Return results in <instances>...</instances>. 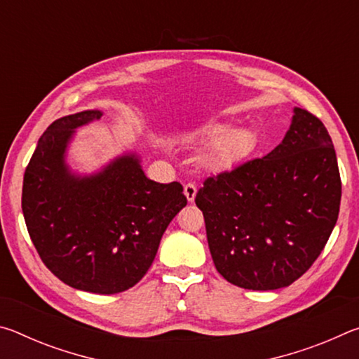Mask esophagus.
I'll return each mask as SVG.
<instances>
[{"instance_id": "34e87169", "label": "esophagus", "mask_w": 359, "mask_h": 359, "mask_svg": "<svg viewBox=\"0 0 359 359\" xmlns=\"http://www.w3.org/2000/svg\"><path fill=\"white\" fill-rule=\"evenodd\" d=\"M196 185L194 184H191V182H188V184H185V187H184V193H185V196H187V199H188V203H193L194 201V198H196Z\"/></svg>"}]
</instances>
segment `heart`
I'll use <instances>...</instances> for the list:
<instances>
[{
    "mask_svg": "<svg viewBox=\"0 0 359 359\" xmlns=\"http://www.w3.org/2000/svg\"><path fill=\"white\" fill-rule=\"evenodd\" d=\"M187 142L198 149L210 147L205 154V166L215 172H226L250 158L259 144L258 133L248 126L229 130L228 123L209 121L193 130Z\"/></svg>",
    "mask_w": 359,
    "mask_h": 359,
    "instance_id": "heart-1",
    "label": "heart"
}]
</instances>
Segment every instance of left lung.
Segmentation results:
<instances>
[{"label":"left lung","instance_id":"1","mask_svg":"<svg viewBox=\"0 0 359 359\" xmlns=\"http://www.w3.org/2000/svg\"><path fill=\"white\" fill-rule=\"evenodd\" d=\"M342 182L321 120L294 107L282 144L212 175L194 198L217 271L245 290L288 287L320 257L336 226Z\"/></svg>","mask_w":359,"mask_h":359}]
</instances>
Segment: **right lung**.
I'll use <instances>...</instances> for the list:
<instances>
[{
	"instance_id": "add662e5",
	"label": "right lung",
	"mask_w": 359,
	"mask_h": 359,
	"mask_svg": "<svg viewBox=\"0 0 359 359\" xmlns=\"http://www.w3.org/2000/svg\"><path fill=\"white\" fill-rule=\"evenodd\" d=\"M101 115H66L44 131L23 175L22 210L53 276L72 288L114 294L145 276L187 198L179 182L145 177L135 155L120 156L90 177L72 175L65 165L66 145L76 128Z\"/></svg>"
}]
</instances>
